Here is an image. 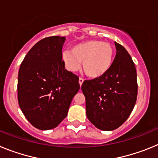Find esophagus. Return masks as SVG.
I'll return each instance as SVG.
<instances>
[{"label": "esophagus", "mask_w": 158, "mask_h": 158, "mask_svg": "<svg viewBox=\"0 0 158 158\" xmlns=\"http://www.w3.org/2000/svg\"><path fill=\"white\" fill-rule=\"evenodd\" d=\"M83 82H84V79H82V78H79V84H80V86L82 85Z\"/></svg>", "instance_id": "1"}]
</instances>
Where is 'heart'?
I'll return each mask as SVG.
<instances>
[{
    "label": "heart",
    "instance_id": "b5f03b06",
    "mask_svg": "<svg viewBox=\"0 0 158 158\" xmlns=\"http://www.w3.org/2000/svg\"><path fill=\"white\" fill-rule=\"evenodd\" d=\"M114 48L111 43L101 40H90L73 45L71 51H64L62 59L70 72L82 69L87 77L98 79L105 75L112 65Z\"/></svg>",
    "mask_w": 158,
    "mask_h": 158
}]
</instances>
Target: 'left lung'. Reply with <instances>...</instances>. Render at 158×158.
I'll list each match as a JSON object with an SVG mask.
<instances>
[{
	"label": "left lung",
	"mask_w": 158,
	"mask_h": 158,
	"mask_svg": "<svg viewBox=\"0 0 158 158\" xmlns=\"http://www.w3.org/2000/svg\"><path fill=\"white\" fill-rule=\"evenodd\" d=\"M116 55L108 72L101 77L85 81L86 115L102 131L117 129L127 120L137 100L135 63L127 50L115 42Z\"/></svg>",
	"instance_id": "8db88e82"
}]
</instances>
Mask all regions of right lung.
Wrapping results in <instances>:
<instances>
[{"mask_svg": "<svg viewBox=\"0 0 158 158\" xmlns=\"http://www.w3.org/2000/svg\"><path fill=\"white\" fill-rule=\"evenodd\" d=\"M65 37L51 36L33 46L19 67L18 102L37 129L55 128L66 117L79 78L65 69L62 49Z\"/></svg>", "mask_w": 158, "mask_h": 158, "instance_id": "right-lung-1", "label": "right lung"}]
</instances>
